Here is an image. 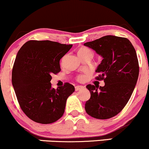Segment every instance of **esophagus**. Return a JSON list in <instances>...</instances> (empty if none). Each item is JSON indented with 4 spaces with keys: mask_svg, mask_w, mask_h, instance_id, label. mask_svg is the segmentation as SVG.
Instances as JSON below:
<instances>
[{
    "mask_svg": "<svg viewBox=\"0 0 149 149\" xmlns=\"http://www.w3.org/2000/svg\"><path fill=\"white\" fill-rule=\"evenodd\" d=\"M83 88H84V87L81 86V85H78V86L75 87V90H76V91H78V90H82V89Z\"/></svg>",
    "mask_w": 149,
    "mask_h": 149,
    "instance_id": "1",
    "label": "esophagus"
}]
</instances>
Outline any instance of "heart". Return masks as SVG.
<instances>
[{
  "label": "heart",
  "instance_id": "obj_1",
  "mask_svg": "<svg viewBox=\"0 0 149 149\" xmlns=\"http://www.w3.org/2000/svg\"><path fill=\"white\" fill-rule=\"evenodd\" d=\"M88 53H92V52L88 48H87V47H82V48H80L79 50H78V55H79V54H88ZM84 78L85 77L84 76H83V75H80V76H78V80H79V81H82V80H84Z\"/></svg>",
  "mask_w": 149,
  "mask_h": 149
}]
</instances>
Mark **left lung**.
I'll return each instance as SVG.
<instances>
[{"label":"left lung","mask_w":149,"mask_h":149,"mask_svg":"<svg viewBox=\"0 0 149 149\" xmlns=\"http://www.w3.org/2000/svg\"><path fill=\"white\" fill-rule=\"evenodd\" d=\"M84 45L102 57L96 79L104 87L88 85L90 99L85 103L86 113L97 119H109L119 113L130 98L139 76L136 51L126 38L105 36Z\"/></svg>","instance_id":"left-lung-1"}]
</instances>
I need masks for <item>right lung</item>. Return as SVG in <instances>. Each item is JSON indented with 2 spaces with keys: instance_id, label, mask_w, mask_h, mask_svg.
<instances>
[{
  "instance_id": "1",
  "label": "right lung",
  "mask_w": 149,
  "mask_h": 149,
  "mask_svg": "<svg viewBox=\"0 0 149 149\" xmlns=\"http://www.w3.org/2000/svg\"><path fill=\"white\" fill-rule=\"evenodd\" d=\"M71 47L50 40H29L17 54L12 83L22 110L34 122L52 123L64 114L74 86L66 83L52 88L51 75L61 71L59 61Z\"/></svg>"
}]
</instances>
